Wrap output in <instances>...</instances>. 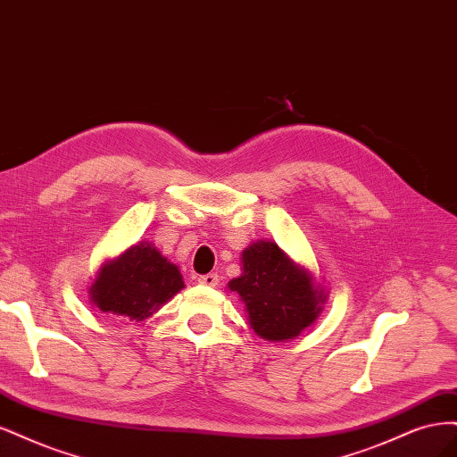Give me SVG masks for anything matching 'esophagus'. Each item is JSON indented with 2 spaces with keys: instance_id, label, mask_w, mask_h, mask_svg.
<instances>
[{
  "instance_id": "34e87169",
  "label": "esophagus",
  "mask_w": 457,
  "mask_h": 457,
  "mask_svg": "<svg viewBox=\"0 0 457 457\" xmlns=\"http://www.w3.org/2000/svg\"><path fill=\"white\" fill-rule=\"evenodd\" d=\"M199 283L204 287H216L218 285V275L216 273H207L199 277Z\"/></svg>"
}]
</instances>
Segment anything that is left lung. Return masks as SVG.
<instances>
[{
  "label": "left lung",
  "instance_id": "1",
  "mask_svg": "<svg viewBox=\"0 0 457 457\" xmlns=\"http://www.w3.org/2000/svg\"><path fill=\"white\" fill-rule=\"evenodd\" d=\"M246 305L253 330L271 342L296 337L320 313L327 296L313 278L271 241H258L243 253V275L229 281Z\"/></svg>",
  "mask_w": 457,
  "mask_h": 457
}]
</instances>
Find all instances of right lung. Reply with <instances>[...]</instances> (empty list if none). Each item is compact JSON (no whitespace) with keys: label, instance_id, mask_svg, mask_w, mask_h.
I'll return each instance as SVG.
<instances>
[{"label":"right lung","instance_id":"1","mask_svg":"<svg viewBox=\"0 0 457 457\" xmlns=\"http://www.w3.org/2000/svg\"><path fill=\"white\" fill-rule=\"evenodd\" d=\"M182 288L179 268L155 246L140 243L100 268L91 298L100 312L144 320Z\"/></svg>","mask_w":457,"mask_h":457}]
</instances>
